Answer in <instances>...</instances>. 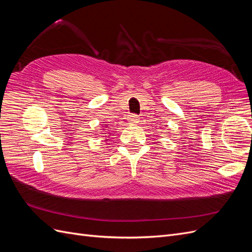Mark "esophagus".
<instances>
[{"label": "esophagus", "instance_id": "esophagus-1", "mask_svg": "<svg viewBox=\"0 0 252 252\" xmlns=\"http://www.w3.org/2000/svg\"><path fill=\"white\" fill-rule=\"evenodd\" d=\"M139 117L136 116V114H130V116H129V118H128V121H129V123L130 124H136L139 122Z\"/></svg>", "mask_w": 252, "mask_h": 252}]
</instances>
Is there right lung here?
<instances>
[{
	"label": "right lung",
	"mask_w": 252,
	"mask_h": 252,
	"mask_svg": "<svg viewBox=\"0 0 252 252\" xmlns=\"http://www.w3.org/2000/svg\"><path fill=\"white\" fill-rule=\"evenodd\" d=\"M105 126H106V127H107V125H105ZM104 130H106V129H105V127H104ZM105 134H106V133H105ZM107 138H109V136H107ZM105 141H107V139H106Z\"/></svg>",
	"instance_id": "add662e5"
}]
</instances>
